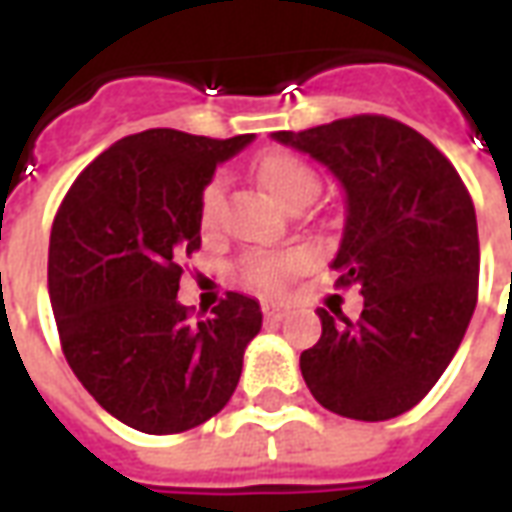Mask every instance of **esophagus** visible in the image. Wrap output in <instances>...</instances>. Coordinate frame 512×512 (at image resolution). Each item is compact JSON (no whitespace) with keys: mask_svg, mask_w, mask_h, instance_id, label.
<instances>
[{"mask_svg":"<svg viewBox=\"0 0 512 512\" xmlns=\"http://www.w3.org/2000/svg\"><path fill=\"white\" fill-rule=\"evenodd\" d=\"M287 309L285 304H276V301H263V314H266V320H282L287 317Z\"/></svg>","mask_w":512,"mask_h":512,"instance_id":"obj_1","label":"esophagus"}]
</instances>
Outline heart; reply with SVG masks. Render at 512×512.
Here are the masks:
<instances>
[{
	"mask_svg": "<svg viewBox=\"0 0 512 512\" xmlns=\"http://www.w3.org/2000/svg\"><path fill=\"white\" fill-rule=\"evenodd\" d=\"M257 179L274 195L279 203L290 206L293 200L304 195H317L320 179L301 157L287 151H271L257 162ZM222 203V184L217 179L208 181L200 192V219L211 225ZM309 255L301 249L287 252H252L241 260V282L257 293H276L287 285V279L306 266Z\"/></svg>",
	"mask_w": 512,
	"mask_h": 512,
	"instance_id": "obj_1",
	"label": "heart"
}]
</instances>
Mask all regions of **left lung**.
I'll return each instance as SVG.
<instances>
[{"label":"left lung","instance_id":"left-lung-1","mask_svg":"<svg viewBox=\"0 0 512 512\" xmlns=\"http://www.w3.org/2000/svg\"><path fill=\"white\" fill-rule=\"evenodd\" d=\"M274 138L342 181L336 285L363 295L358 320L317 309L323 336L301 352V374L342 418H396L437 385L478 304L472 198L431 140L388 116L361 113Z\"/></svg>","mask_w":512,"mask_h":512}]
</instances>
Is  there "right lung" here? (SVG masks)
Wrapping results in <instances>:
<instances>
[{"mask_svg": "<svg viewBox=\"0 0 512 512\" xmlns=\"http://www.w3.org/2000/svg\"><path fill=\"white\" fill-rule=\"evenodd\" d=\"M252 135H127L81 170L56 211L48 293L75 377L143 434L214 418L236 391L263 325L255 298L227 293L206 320L176 301L181 257L200 249V192Z\"/></svg>", "mask_w": 512, "mask_h": 512, "instance_id": "right-lung-1", "label": "right lung"}]
</instances>
